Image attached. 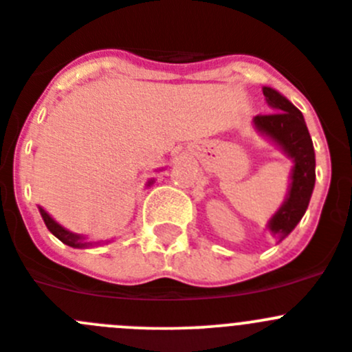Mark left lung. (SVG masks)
Returning a JSON list of instances; mask_svg holds the SVG:
<instances>
[{
  "label": "left lung",
  "mask_w": 352,
  "mask_h": 352,
  "mask_svg": "<svg viewBox=\"0 0 352 352\" xmlns=\"http://www.w3.org/2000/svg\"><path fill=\"white\" fill-rule=\"evenodd\" d=\"M263 96L274 113L254 117V131L293 160L285 202L267 221V230L281 243L292 234L309 208L316 183V155L300 109L270 87H263Z\"/></svg>",
  "instance_id": "1"
}]
</instances>
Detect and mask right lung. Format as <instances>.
<instances>
[{
	"mask_svg": "<svg viewBox=\"0 0 352 352\" xmlns=\"http://www.w3.org/2000/svg\"><path fill=\"white\" fill-rule=\"evenodd\" d=\"M155 179H148L146 186L153 185ZM38 209H40V214L41 218H43L45 225H47L48 230L52 232V234L56 235L57 239L60 241V243H64L66 246H71V248H78V250H83V248H90L94 246V244H99V243H92V241H89L83 234H76V232H71L67 230L66 227H63V225L59 223V221H56L54 218H52L50 214H48L47 211H45L41 206H38Z\"/></svg>",
	"mask_w": 352,
	"mask_h": 352,
	"instance_id": "1",
	"label": "right lung"
}]
</instances>
